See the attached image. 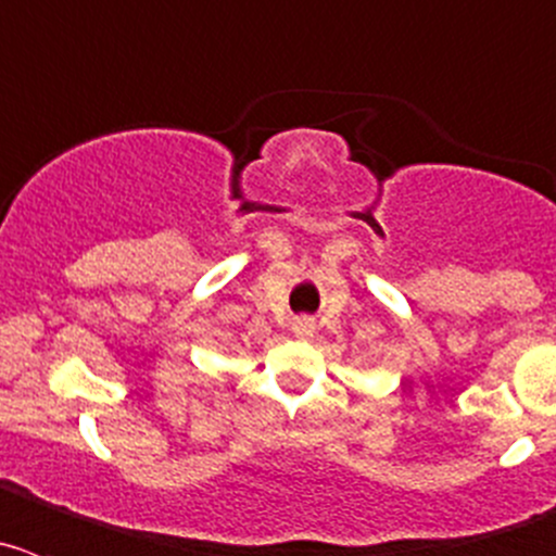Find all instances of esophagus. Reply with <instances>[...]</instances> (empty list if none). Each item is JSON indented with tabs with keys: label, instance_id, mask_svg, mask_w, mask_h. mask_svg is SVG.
<instances>
[{
	"label": "esophagus",
	"instance_id": "obj_1",
	"mask_svg": "<svg viewBox=\"0 0 556 556\" xmlns=\"http://www.w3.org/2000/svg\"><path fill=\"white\" fill-rule=\"evenodd\" d=\"M314 331H317V328H314V320H306V317H303V320H298L292 326V333L298 339H312Z\"/></svg>",
	"mask_w": 556,
	"mask_h": 556
}]
</instances>
